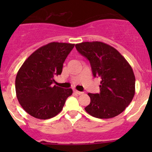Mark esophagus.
Listing matches in <instances>:
<instances>
[{
	"mask_svg": "<svg viewBox=\"0 0 152 152\" xmlns=\"http://www.w3.org/2000/svg\"><path fill=\"white\" fill-rule=\"evenodd\" d=\"M74 92H75V94H78V95H80V94H83V92H80V91H77V90H75V91H74Z\"/></svg>",
	"mask_w": 152,
	"mask_h": 152,
	"instance_id": "34e87169",
	"label": "esophagus"
}]
</instances>
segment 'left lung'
Masks as SVG:
<instances>
[{
	"mask_svg": "<svg viewBox=\"0 0 152 152\" xmlns=\"http://www.w3.org/2000/svg\"><path fill=\"white\" fill-rule=\"evenodd\" d=\"M89 60L94 77H100V93H88L91 103L84 108L91 116L110 119L123 113L135 95V77L131 65L116 49L102 42L75 45Z\"/></svg>",
	"mask_w": 152,
	"mask_h": 152,
	"instance_id": "8db88e82",
	"label": "left lung"
}]
</instances>
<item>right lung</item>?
Here are the masks:
<instances>
[{
	"label": "right lung",
	"mask_w": 152,
	"mask_h": 152,
	"mask_svg": "<svg viewBox=\"0 0 152 152\" xmlns=\"http://www.w3.org/2000/svg\"><path fill=\"white\" fill-rule=\"evenodd\" d=\"M75 44L50 42L28 57L17 72L15 88L19 103L30 116L40 119L54 117L62 110L71 88L54 85L63 63Z\"/></svg>",
	"instance_id": "right-lung-1"
}]
</instances>
